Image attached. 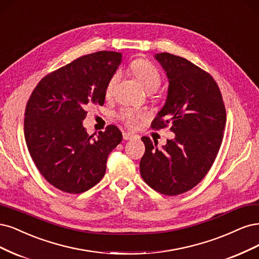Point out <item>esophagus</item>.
I'll use <instances>...</instances> for the list:
<instances>
[{
	"instance_id": "1",
	"label": "esophagus",
	"mask_w": 259,
	"mask_h": 259,
	"mask_svg": "<svg viewBox=\"0 0 259 259\" xmlns=\"http://www.w3.org/2000/svg\"><path fill=\"white\" fill-rule=\"evenodd\" d=\"M122 137H123V140L128 141V140L135 139L137 136L135 135V133H132V132H123V133H122Z\"/></svg>"
}]
</instances>
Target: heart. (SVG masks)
<instances>
[{
    "label": "heart",
    "mask_w": 259,
    "mask_h": 259,
    "mask_svg": "<svg viewBox=\"0 0 259 259\" xmlns=\"http://www.w3.org/2000/svg\"><path fill=\"white\" fill-rule=\"evenodd\" d=\"M132 71L135 72L136 76L138 77L142 86L144 87L146 91H155L159 88L161 84V75L153 63L146 60H138L136 62H133ZM118 77V73H115L113 75L110 81H108V85L106 88L107 93H111ZM119 117L126 122L128 126L132 127L138 122V119L141 117V114L135 110H131V108H124V110H122L119 113Z\"/></svg>",
    "instance_id": "obj_1"
}]
</instances>
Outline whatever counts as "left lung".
Returning <instances> with one entry per match:
<instances>
[{"label": "left lung", "mask_w": 259, "mask_h": 259, "mask_svg": "<svg viewBox=\"0 0 259 259\" xmlns=\"http://www.w3.org/2000/svg\"><path fill=\"white\" fill-rule=\"evenodd\" d=\"M169 81L164 105L152 127L170 124L172 140L158 142L142 138L145 154L140 172L158 193L177 196L199 184L218 155L226 124V111L220 88L210 74L168 53L156 54Z\"/></svg>", "instance_id": "8db88e82"}]
</instances>
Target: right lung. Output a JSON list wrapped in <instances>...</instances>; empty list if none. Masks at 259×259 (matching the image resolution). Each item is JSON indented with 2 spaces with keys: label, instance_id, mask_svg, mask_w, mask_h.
<instances>
[{
  "label": "right lung",
  "instance_id": "right-lung-1",
  "mask_svg": "<svg viewBox=\"0 0 259 259\" xmlns=\"http://www.w3.org/2000/svg\"><path fill=\"white\" fill-rule=\"evenodd\" d=\"M122 54L82 56L48 74L33 90L24 113V138L41 175L53 186L80 194L102 180L107 157L122 135L116 126L89 136L82 120L86 107L102 105L108 81Z\"/></svg>",
  "mask_w": 259,
  "mask_h": 259
}]
</instances>
